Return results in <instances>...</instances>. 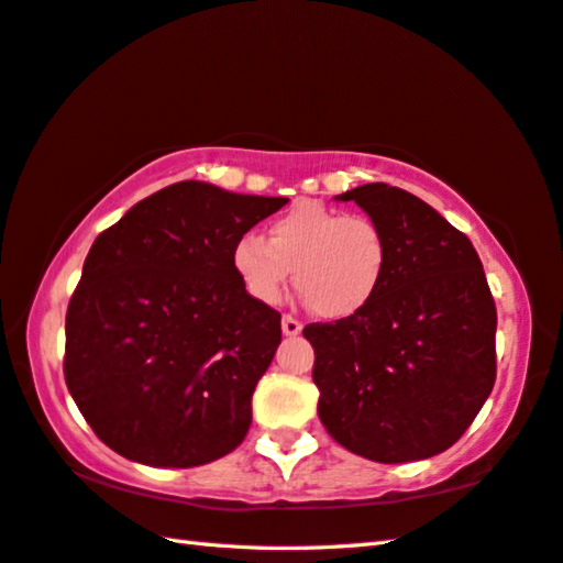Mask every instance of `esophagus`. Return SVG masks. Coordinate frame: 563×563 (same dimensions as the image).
Returning <instances> with one entry per match:
<instances>
[{"instance_id":"obj_1","label":"esophagus","mask_w":563,"mask_h":563,"mask_svg":"<svg viewBox=\"0 0 563 563\" xmlns=\"http://www.w3.org/2000/svg\"><path fill=\"white\" fill-rule=\"evenodd\" d=\"M280 327H283V334H285V336H298V334L302 332V324H300L298 320H295V317H290V314L283 317Z\"/></svg>"}]
</instances>
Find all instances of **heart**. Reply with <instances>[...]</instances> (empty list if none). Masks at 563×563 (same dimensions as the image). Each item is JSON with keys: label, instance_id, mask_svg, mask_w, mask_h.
Wrapping results in <instances>:
<instances>
[{"label": "heart", "instance_id": "heart-1", "mask_svg": "<svg viewBox=\"0 0 563 563\" xmlns=\"http://www.w3.org/2000/svg\"><path fill=\"white\" fill-rule=\"evenodd\" d=\"M386 239L369 217L300 201L273 221L271 241L243 233L233 246V271L253 300L275 305L290 273L314 314L346 320L379 292Z\"/></svg>", "mask_w": 563, "mask_h": 563}]
</instances>
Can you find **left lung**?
Masks as SVG:
<instances>
[{"instance_id":"obj_1","label":"left lung","mask_w":563,"mask_h":563,"mask_svg":"<svg viewBox=\"0 0 563 563\" xmlns=\"http://www.w3.org/2000/svg\"><path fill=\"white\" fill-rule=\"evenodd\" d=\"M354 201L386 239L379 292L346 320L308 324L317 413L336 443L374 463L451 448L495 386L497 310L473 243L406 189L362 184Z\"/></svg>"}]
</instances>
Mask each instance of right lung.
I'll use <instances>...</instances> for the list:
<instances>
[{
	"instance_id": "obj_1",
	"label": "right lung",
	"mask_w": 563,
	"mask_h": 563,
	"mask_svg": "<svg viewBox=\"0 0 563 563\" xmlns=\"http://www.w3.org/2000/svg\"><path fill=\"white\" fill-rule=\"evenodd\" d=\"M285 203L187 179L137 201L93 241L68 302L64 374L118 455L197 467L246 438L280 312L243 288L233 246Z\"/></svg>"
}]
</instances>
